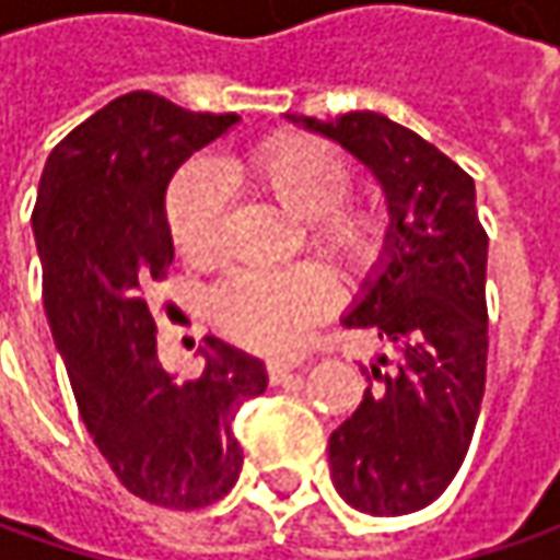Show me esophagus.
<instances>
[{
  "mask_svg": "<svg viewBox=\"0 0 560 560\" xmlns=\"http://www.w3.org/2000/svg\"><path fill=\"white\" fill-rule=\"evenodd\" d=\"M268 376L273 386H280V383H302V374L287 364V361H268Z\"/></svg>",
  "mask_w": 560,
  "mask_h": 560,
  "instance_id": "esophagus-1",
  "label": "esophagus"
}]
</instances>
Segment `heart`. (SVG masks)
I'll use <instances>...</instances> for the list:
<instances>
[{"mask_svg":"<svg viewBox=\"0 0 560 560\" xmlns=\"http://www.w3.org/2000/svg\"><path fill=\"white\" fill-rule=\"evenodd\" d=\"M224 174L302 221L305 243L349 280L380 268L389 248V214L374 199H349L352 167L327 142L277 137ZM164 218L180 258L202 268L221 252L224 196L202 164H186L167 186ZM336 302L334 280L314 265L252 273L236 270L211 292V317L230 339L258 352H292Z\"/></svg>","mask_w":560,"mask_h":560,"instance_id":"1","label":"heart"}]
</instances>
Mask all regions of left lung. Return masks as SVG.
<instances>
[{
  "mask_svg": "<svg viewBox=\"0 0 560 560\" xmlns=\"http://www.w3.org/2000/svg\"><path fill=\"white\" fill-rule=\"evenodd\" d=\"M292 124L339 142L374 174L389 248L346 327L383 342L364 398L330 436L336 492L398 517L436 502L462 467L486 389V236L474 177L415 130L376 112Z\"/></svg>",
  "mask_w": 560,
  "mask_h": 560,
  "instance_id": "1",
  "label": "left lung"
}]
</instances>
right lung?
I'll list each match as a JSON object with an SVG mask.
<instances>
[{
    "label": "right lung",
    "instance_id": "add662e5",
    "mask_svg": "<svg viewBox=\"0 0 560 560\" xmlns=\"http://www.w3.org/2000/svg\"><path fill=\"white\" fill-rule=\"evenodd\" d=\"M236 120L142 90L118 96L55 145L33 208L46 317L80 418L120 483L177 511L211 505L240 480L233 418L268 389L265 361L218 336L199 349L202 374H167L142 292L174 261V171Z\"/></svg>",
    "mask_w": 560,
    "mask_h": 560
}]
</instances>
